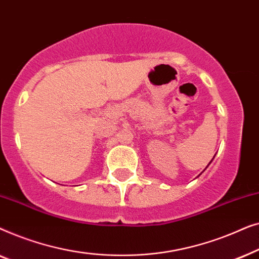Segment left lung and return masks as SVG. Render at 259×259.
<instances>
[{"label": "left lung", "instance_id": "8db88e82", "mask_svg": "<svg viewBox=\"0 0 259 259\" xmlns=\"http://www.w3.org/2000/svg\"><path fill=\"white\" fill-rule=\"evenodd\" d=\"M214 155H215V154H214ZM213 158H214V157H213ZM213 158H212V160H213ZM212 160H211V161H212ZM211 161H210V162H208V165H210V164H211ZM208 165H207V166H208ZM207 166H206V168H207ZM206 168H205V169H206Z\"/></svg>", "mask_w": 259, "mask_h": 259}]
</instances>
